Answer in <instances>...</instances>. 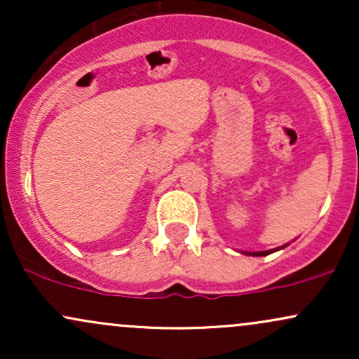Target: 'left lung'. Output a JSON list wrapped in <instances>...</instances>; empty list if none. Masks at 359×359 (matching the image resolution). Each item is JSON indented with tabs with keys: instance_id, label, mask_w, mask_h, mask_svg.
<instances>
[{
	"instance_id": "8db88e82",
	"label": "left lung",
	"mask_w": 359,
	"mask_h": 359,
	"mask_svg": "<svg viewBox=\"0 0 359 359\" xmlns=\"http://www.w3.org/2000/svg\"><path fill=\"white\" fill-rule=\"evenodd\" d=\"M282 248H285V246H280V248L269 250V251H253V253H246V255H251V257H265V255H270V253H273V251H278Z\"/></svg>"
}]
</instances>
